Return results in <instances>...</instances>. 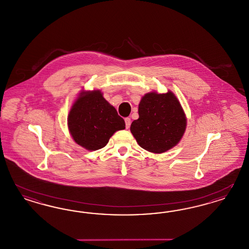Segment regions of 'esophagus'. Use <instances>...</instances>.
<instances>
[{
    "label": "esophagus",
    "mask_w": 249,
    "mask_h": 249,
    "mask_svg": "<svg viewBox=\"0 0 249 249\" xmlns=\"http://www.w3.org/2000/svg\"><path fill=\"white\" fill-rule=\"evenodd\" d=\"M124 122H125V127H126V129H128L130 127V124H131V119L130 118H125Z\"/></svg>",
    "instance_id": "obj_1"
}]
</instances>
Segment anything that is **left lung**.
Returning a JSON list of instances; mask_svg holds the SVG:
<instances>
[{"instance_id": "8db88e82", "label": "left lung", "mask_w": 249, "mask_h": 249, "mask_svg": "<svg viewBox=\"0 0 249 249\" xmlns=\"http://www.w3.org/2000/svg\"><path fill=\"white\" fill-rule=\"evenodd\" d=\"M138 114L130 131L137 144L149 152H166L178 144L184 135L187 117L171 90L145 93L138 105Z\"/></svg>"}]
</instances>
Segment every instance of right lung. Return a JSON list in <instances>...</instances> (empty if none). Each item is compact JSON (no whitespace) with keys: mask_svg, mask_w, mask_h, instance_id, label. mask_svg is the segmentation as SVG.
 I'll list each match as a JSON object with an SVG mask.
<instances>
[{"mask_svg":"<svg viewBox=\"0 0 249 249\" xmlns=\"http://www.w3.org/2000/svg\"><path fill=\"white\" fill-rule=\"evenodd\" d=\"M68 127L77 144L95 151L105 147L116 131L125 128V123L100 89L81 90L69 112Z\"/></svg>","mask_w":249,"mask_h":249,"instance_id":"obj_1","label":"right lung"}]
</instances>
